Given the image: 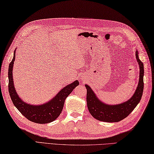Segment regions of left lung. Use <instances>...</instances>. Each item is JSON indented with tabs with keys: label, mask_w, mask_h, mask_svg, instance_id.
<instances>
[{
	"label": "left lung",
	"mask_w": 154,
	"mask_h": 154,
	"mask_svg": "<svg viewBox=\"0 0 154 154\" xmlns=\"http://www.w3.org/2000/svg\"><path fill=\"white\" fill-rule=\"evenodd\" d=\"M136 57L140 67L138 85L134 95L129 100L120 104L109 105L100 100L92 88L86 84L87 106L91 115L96 120L106 122H118L126 118L134 110L141 100L143 91V64L136 51Z\"/></svg>",
	"instance_id": "obj_1"
}]
</instances>
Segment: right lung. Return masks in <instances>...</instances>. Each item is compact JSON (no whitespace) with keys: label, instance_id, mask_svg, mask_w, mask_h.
I'll return each instance as SVG.
<instances>
[{"label":"right lung","instance_id":"add662e5","mask_svg":"<svg viewBox=\"0 0 154 154\" xmlns=\"http://www.w3.org/2000/svg\"><path fill=\"white\" fill-rule=\"evenodd\" d=\"M15 60L14 57L8 66V92L14 106L28 120L37 124H47L54 121L61 114L64 107V102L68 96L72 92L77 86L79 85L78 80L68 84L63 88L52 100L41 105H32L23 101L18 95L14 86L12 77V68Z\"/></svg>","mask_w":154,"mask_h":154}]
</instances>
